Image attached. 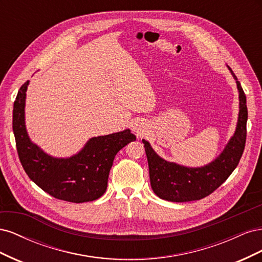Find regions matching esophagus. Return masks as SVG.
I'll list each match as a JSON object with an SVG mask.
<instances>
[{
  "mask_svg": "<svg viewBox=\"0 0 262 262\" xmlns=\"http://www.w3.org/2000/svg\"><path fill=\"white\" fill-rule=\"evenodd\" d=\"M132 131L137 134L138 137H143L148 131V126L143 121H136L132 124Z\"/></svg>",
  "mask_w": 262,
  "mask_h": 262,
  "instance_id": "obj_1",
  "label": "esophagus"
}]
</instances>
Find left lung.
I'll return each instance as SVG.
<instances>
[{
  "label": "left lung",
  "mask_w": 262,
  "mask_h": 262,
  "mask_svg": "<svg viewBox=\"0 0 262 262\" xmlns=\"http://www.w3.org/2000/svg\"><path fill=\"white\" fill-rule=\"evenodd\" d=\"M226 67L236 82L239 112L235 132L216 158L200 167H189L164 160L150 146L148 141L142 140L148 162L150 187L154 193L163 200L171 202L200 200L223 184L239 163L246 143L248 112L242 85L237 81L232 69Z\"/></svg>",
  "instance_id": "left-lung-1"
}]
</instances>
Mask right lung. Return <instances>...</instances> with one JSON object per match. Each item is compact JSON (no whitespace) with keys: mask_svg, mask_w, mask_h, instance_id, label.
<instances>
[{"mask_svg":"<svg viewBox=\"0 0 262 262\" xmlns=\"http://www.w3.org/2000/svg\"><path fill=\"white\" fill-rule=\"evenodd\" d=\"M29 81L18 91L13 109V131L23 168L43 191L57 199L83 203L105 193L116 154L137 137L130 129L91 138L77 153L55 157L34 143L25 120Z\"/></svg>","mask_w":262,"mask_h":262,"instance_id":"add662e5","label":"right lung"}]
</instances>
